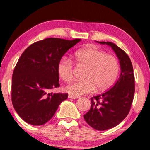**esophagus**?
Wrapping results in <instances>:
<instances>
[{"mask_svg":"<svg viewBox=\"0 0 150 150\" xmlns=\"http://www.w3.org/2000/svg\"><path fill=\"white\" fill-rule=\"evenodd\" d=\"M68 97L69 98H72V99H77V98H78L79 97L78 96H72V95H69V96H68Z\"/></svg>","mask_w":150,"mask_h":150,"instance_id":"34e87169","label":"esophagus"}]
</instances>
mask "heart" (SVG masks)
<instances>
[{
	"label": "heart",
	"mask_w": 150,
	"mask_h": 150,
	"mask_svg": "<svg viewBox=\"0 0 150 150\" xmlns=\"http://www.w3.org/2000/svg\"><path fill=\"white\" fill-rule=\"evenodd\" d=\"M73 61L79 66L86 67L83 80L76 81L65 87L69 95L79 96L95 90L105 91L113 85L118 75V60L95 46L79 50L73 54ZM57 75L62 81L70 82L73 77V65L69 59L63 57L57 63Z\"/></svg>",
	"instance_id": "b5f03b06"
}]
</instances>
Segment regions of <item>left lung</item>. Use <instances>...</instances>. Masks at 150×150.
Wrapping results in <instances>:
<instances>
[{"mask_svg":"<svg viewBox=\"0 0 150 150\" xmlns=\"http://www.w3.org/2000/svg\"><path fill=\"white\" fill-rule=\"evenodd\" d=\"M97 42L112 48L121 69L120 77L113 87L91 98V108L84 115L85 121L92 128L106 130L117 126L128 115L135 92V81L132 64L126 52L110 42Z\"/></svg>","mask_w":150,"mask_h":150,"instance_id":"left-lung-1","label":"left lung"}]
</instances>
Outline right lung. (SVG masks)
Instances as JSON below:
<instances>
[{"label":"right lung","mask_w":150,"mask_h":150,"mask_svg":"<svg viewBox=\"0 0 150 150\" xmlns=\"http://www.w3.org/2000/svg\"><path fill=\"white\" fill-rule=\"evenodd\" d=\"M81 40L50 38L34 43L22 53L12 74L11 96L15 110L28 124L46 123L67 98V93L47 92L59 87L58 62Z\"/></svg>","instance_id":"obj_1"}]
</instances>
